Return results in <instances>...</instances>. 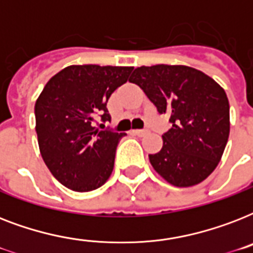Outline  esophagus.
Here are the masks:
<instances>
[{
  "label": "esophagus",
  "instance_id": "esophagus-1",
  "mask_svg": "<svg viewBox=\"0 0 253 253\" xmlns=\"http://www.w3.org/2000/svg\"><path fill=\"white\" fill-rule=\"evenodd\" d=\"M132 132H134L135 135H138V136H144V135H146L148 131L147 130H134Z\"/></svg>",
  "mask_w": 253,
  "mask_h": 253
}]
</instances>
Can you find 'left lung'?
<instances>
[{"label": "left lung", "instance_id": "left-lung-1", "mask_svg": "<svg viewBox=\"0 0 253 253\" xmlns=\"http://www.w3.org/2000/svg\"><path fill=\"white\" fill-rule=\"evenodd\" d=\"M128 81L143 89L160 114H170L172 127L163 135V148L150 155L155 170L178 188L208 178L230 135V105L223 87L186 65H143Z\"/></svg>", "mask_w": 253, "mask_h": 253}]
</instances>
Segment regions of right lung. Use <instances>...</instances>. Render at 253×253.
Returning <instances> with one entry per match:
<instances>
[{
	"mask_svg": "<svg viewBox=\"0 0 253 253\" xmlns=\"http://www.w3.org/2000/svg\"><path fill=\"white\" fill-rule=\"evenodd\" d=\"M132 67L69 65L51 77L35 102V130L45 166L75 192L102 186L114 168L123 134L93 126L110 121L107 101L128 80Z\"/></svg>",
	"mask_w": 253,
	"mask_h": 253,
	"instance_id": "1",
	"label": "right lung"
}]
</instances>
